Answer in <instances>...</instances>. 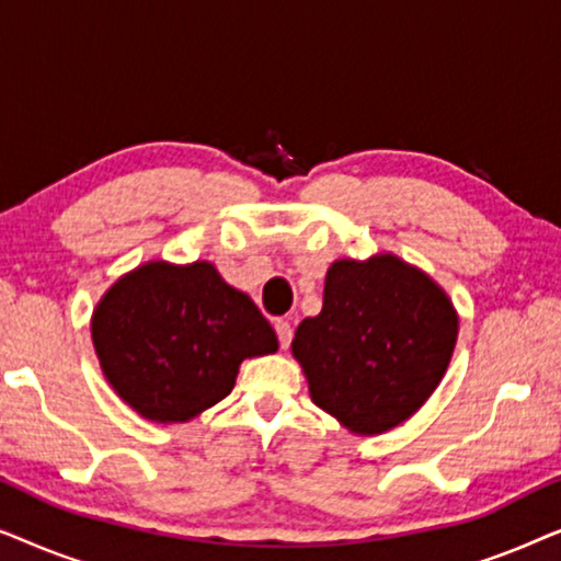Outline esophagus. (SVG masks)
I'll use <instances>...</instances> for the list:
<instances>
[{"instance_id":"esophagus-1","label":"esophagus","mask_w":561,"mask_h":561,"mask_svg":"<svg viewBox=\"0 0 561 561\" xmlns=\"http://www.w3.org/2000/svg\"><path fill=\"white\" fill-rule=\"evenodd\" d=\"M275 334H278V342H280V347L286 350L288 344H290V340H294V329H290V324L286 319H275Z\"/></svg>"}]
</instances>
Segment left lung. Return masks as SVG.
<instances>
[{
  "label": "left lung",
  "mask_w": 561,
  "mask_h": 561,
  "mask_svg": "<svg viewBox=\"0 0 561 561\" xmlns=\"http://www.w3.org/2000/svg\"><path fill=\"white\" fill-rule=\"evenodd\" d=\"M455 344L447 294L403 260L378 255L329 267L321 313L298 324L290 350L321 411L355 434H382L434 393Z\"/></svg>",
  "instance_id": "1"
}]
</instances>
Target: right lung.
I'll return each instance as SVG.
<instances>
[{"label":"right lung","mask_w":561,"mask_h":561,"mask_svg":"<svg viewBox=\"0 0 561 561\" xmlns=\"http://www.w3.org/2000/svg\"><path fill=\"white\" fill-rule=\"evenodd\" d=\"M91 336L112 388L163 424L219 403L232 393L244 357L278 350L250 296L209 263L137 267L106 290Z\"/></svg>","instance_id":"right-lung-1"}]
</instances>
